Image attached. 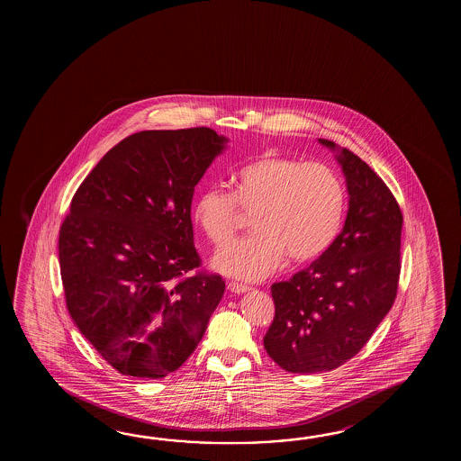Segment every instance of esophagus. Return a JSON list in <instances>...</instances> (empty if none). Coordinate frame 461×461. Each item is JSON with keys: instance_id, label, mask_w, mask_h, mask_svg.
I'll use <instances>...</instances> for the list:
<instances>
[{"instance_id": "obj_1", "label": "esophagus", "mask_w": 461, "mask_h": 461, "mask_svg": "<svg viewBox=\"0 0 461 461\" xmlns=\"http://www.w3.org/2000/svg\"><path fill=\"white\" fill-rule=\"evenodd\" d=\"M227 288H229L232 294H245V292H249V290H250L249 286H245V285L242 284H235V282H229V284H227Z\"/></svg>"}]
</instances>
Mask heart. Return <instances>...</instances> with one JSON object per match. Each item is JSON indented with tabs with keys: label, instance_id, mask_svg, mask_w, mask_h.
Segmentation results:
<instances>
[{
	"label": "heart",
	"instance_id": "1",
	"mask_svg": "<svg viewBox=\"0 0 461 461\" xmlns=\"http://www.w3.org/2000/svg\"><path fill=\"white\" fill-rule=\"evenodd\" d=\"M346 191L333 167L320 161L267 153L239 167L234 193L204 189L193 219L216 249H222L254 214V234L237 240L214 260L217 270L258 282L284 267L310 264L331 247L341 230Z\"/></svg>",
	"mask_w": 461,
	"mask_h": 461
}]
</instances>
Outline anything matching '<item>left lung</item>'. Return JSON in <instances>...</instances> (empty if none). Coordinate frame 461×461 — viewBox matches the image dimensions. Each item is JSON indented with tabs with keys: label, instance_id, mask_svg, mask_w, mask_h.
<instances>
[{
	"label": "left lung",
	"instance_id": "8db88e82",
	"mask_svg": "<svg viewBox=\"0 0 461 461\" xmlns=\"http://www.w3.org/2000/svg\"><path fill=\"white\" fill-rule=\"evenodd\" d=\"M336 151L349 209L341 234L308 268L272 285L268 356L288 373L331 371L363 349L389 313L401 275V207L391 189L353 151Z\"/></svg>",
	"mask_w": 461,
	"mask_h": 461
}]
</instances>
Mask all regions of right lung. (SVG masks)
I'll return each instance as SVG.
<instances>
[{
  "label": "right lung",
  "mask_w": 461,
  "mask_h": 461,
  "mask_svg": "<svg viewBox=\"0 0 461 461\" xmlns=\"http://www.w3.org/2000/svg\"><path fill=\"white\" fill-rule=\"evenodd\" d=\"M206 127L122 140L72 197L60 276L78 331L123 375L159 379L194 353L226 284L189 272L194 186L226 148Z\"/></svg>",
  "instance_id": "obj_1"
}]
</instances>
